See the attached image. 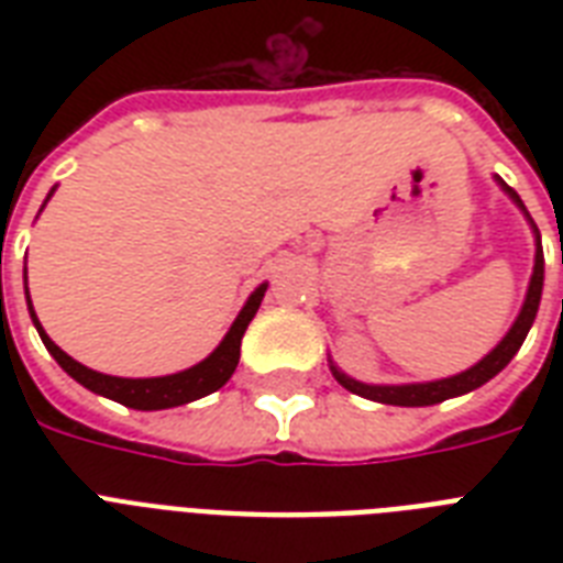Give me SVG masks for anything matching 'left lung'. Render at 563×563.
I'll list each match as a JSON object with an SVG mask.
<instances>
[{
  "instance_id": "1",
  "label": "left lung",
  "mask_w": 563,
  "mask_h": 563,
  "mask_svg": "<svg viewBox=\"0 0 563 563\" xmlns=\"http://www.w3.org/2000/svg\"><path fill=\"white\" fill-rule=\"evenodd\" d=\"M494 180L499 184V189L511 198V201L520 207V212L529 221V228L534 233V268H532V280H529V289H526V300L520 312H517L515 324L508 327V333L499 339V344L490 353H485L476 365H471L467 371L455 376H444V379H429V383H402V385H371V383H360V379H353V376L344 374L333 360H330V371L339 379V385H344L347 391L360 394L365 400L374 402H385V406H435V402H444L450 397H462V394L473 391V388H479L488 379L499 374V371L506 368L508 362L515 360L517 351H520V344L526 342V335L532 330L534 316H538V307H541V295H543V247H541V230L532 221L529 210H526V203L520 201V195L515 189L508 187L506 180L494 175Z\"/></svg>"
}]
</instances>
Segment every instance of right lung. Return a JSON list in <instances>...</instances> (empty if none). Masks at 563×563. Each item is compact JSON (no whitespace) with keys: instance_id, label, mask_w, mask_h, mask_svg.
Instances as JSON below:
<instances>
[{"instance_id":"right-lung-1","label":"right lung","mask_w":563,"mask_h":563,"mask_svg":"<svg viewBox=\"0 0 563 563\" xmlns=\"http://www.w3.org/2000/svg\"><path fill=\"white\" fill-rule=\"evenodd\" d=\"M57 187H52V192L46 195V201L55 195ZM43 201V207H46ZM40 207V212H43ZM265 289H268V283H260L254 291H251V298L245 300V307L239 309L236 321L230 324V330L224 333V339L219 342V347L201 360L198 365L187 371H178V374L169 376H110V374H99V371L87 368L81 362H75L69 353H64L57 347L52 339L46 335L43 324L37 321V312L31 307L29 298V277H25V300H29V316L37 327L40 339L46 344V351L55 356V362L66 374L73 376L75 383H81L84 388H90L92 394H101V397H108V400H117L128 409H140V411H157V409H175V406H187L192 400H201L207 394L219 391L221 385L228 383L233 371L239 365V347H242V335H245L247 324L254 321L256 309L263 303Z\"/></svg>"}]
</instances>
